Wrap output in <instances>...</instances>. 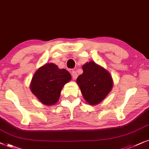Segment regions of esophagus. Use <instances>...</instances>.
<instances>
[{"mask_svg":"<svg viewBox=\"0 0 149 149\" xmlns=\"http://www.w3.org/2000/svg\"><path fill=\"white\" fill-rule=\"evenodd\" d=\"M71 76H72V78L73 80H76L77 77H78V73H77L76 71H71Z\"/></svg>","mask_w":149,"mask_h":149,"instance_id":"1","label":"esophagus"}]
</instances>
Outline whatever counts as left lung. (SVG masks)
<instances>
[{
    "label": "left lung",
    "instance_id": "8db88e82",
    "mask_svg": "<svg viewBox=\"0 0 149 149\" xmlns=\"http://www.w3.org/2000/svg\"><path fill=\"white\" fill-rule=\"evenodd\" d=\"M82 70L76 81L84 100L93 106L100 104L112 88L110 73L94 61L84 64Z\"/></svg>",
    "mask_w": 149,
    "mask_h": 149
}]
</instances>
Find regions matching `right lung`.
Masks as SVG:
<instances>
[{"label":"right lung","mask_w":149,"mask_h":149,"mask_svg":"<svg viewBox=\"0 0 149 149\" xmlns=\"http://www.w3.org/2000/svg\"><path fill=\"white\" fill-rule=\"evenodd\" d=\"M71 79V74L66 69L47 63L35 72L30 88L43 104L51 106L58 102L63 87Z\"/></svg>","instance_id":"add662e5"}]
</instances>
